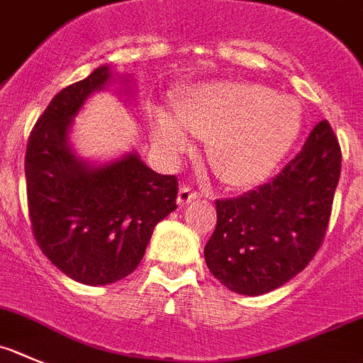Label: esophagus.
<instances>
[{"mask_svg": "<svg viewBox=\"0 0 363 363\" xmlns=\"http://www.w3.org/2000/svg\"><path fill=\"white\" fill-rule=\"evenodd\" d=\"M201 197V194H199L197 189H194L189 184H182L181 189H179V195H177V202L181 206L188 204V202L195 201V199Z\"/></svg>", "mask_w": 363, "mask_h": 363, "instance_id": "esophagus-1", "label": "esophagus"}]
</instances>
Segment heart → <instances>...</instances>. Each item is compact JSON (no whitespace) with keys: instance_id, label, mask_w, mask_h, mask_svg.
<instances>
[{"instance_id":"1","label":"heart","mask_w":363,"mask_h":363,"mask_svg":"<svg viewBox=\"0 0 363 363\" xmlns=\"http://www.w3.org/2000/svg\"><path fill=\"white\" fill-rule=\"evenodd\" d=\"M184 130L206 141L208 161L220 181L247 186L275 169L300 132L293 97L247 81H210L179 97L174 117H153V141L168 155L189 148Z\"/></svg>"}]
</instances>
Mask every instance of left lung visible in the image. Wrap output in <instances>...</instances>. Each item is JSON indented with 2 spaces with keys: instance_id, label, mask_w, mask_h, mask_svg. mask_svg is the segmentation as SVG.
<instances>
[{
  "instance_id": "obj_1",
  "label": "left lung",
  "mask_w": 363,
  "mask_h": 363,
  "mask_svg": "<svg viewBox=\"0 0 363 363\" xmlns=\"http://www.w3.org/2000/svg\"><path fill=\"white\" fill-rule=\"evenodd\" d=\"M340 166V145L324 119L269 182L217 199V226L204 247L215 279L257 296L298 275L324 242Z\"/></svg>"
}]
</instances>
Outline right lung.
Instances as JSON below:
<instances>
[{
    "label": "right lung",
    "instance_id": "1",
    "mask_svg": "<svg viewBox=\"0 0 363 363\" xmlns=\"http://www.w3.org/2000/svg\"><path fill=\"white\" fill-rule=\"evenodd\" d=\"M108 79L104 65L55 94L25 155L35 242L57 269L86 286L113 284L135 271L155 224L177 208V177L155 174L137 153L99 168L72 153V117Z\"/></svg>",
    "mask_w": 363,
    "mask_h": 363
}]
</instances>
